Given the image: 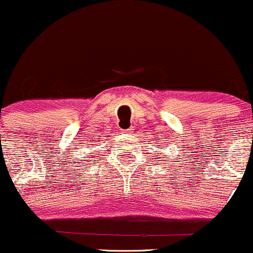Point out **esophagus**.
Segmentation results:
<instances>
[{"label": "esophagus", "instance_id": "34e87169", "mask_svg": "<svg viewBox=\"0 0 253 253\" xmlns=\"http://www.w3.org/2000/svg\"><path fill=\"white\" fill-rule=\"evenodd\" d=\"M134 127L132 126H130V127H127V129H126L124 130V132H126V134H132V132H134Z\"/></svg>", "mask_w": 253, "mask_h": 253}]
</instances>
